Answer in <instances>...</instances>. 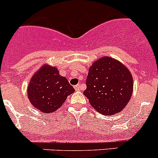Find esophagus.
Segmentation results:
<instances>
[{"mask_svg": "<svg viewBox=\"0 0 158 158\" xmlns=\"http://www.w3.org/2000/svg\"><path fill=\"white\" fill-rule=\"evenodd\" d=\"M74 89H76V91H79V89H80V85H79V84H78V85H75V86H74Z\"/></svg>", "mask_w": 158, "mask_h": 158, "instance_id": "34e87169", "label": "esophagus"}]
</instances>
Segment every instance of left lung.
<instances>
[{
    "label": "left lung",
    "instance_id": "8db88e82",
    "mask_svg": "<svg viewBox=\"0 0 158 158\" xmlns=\"http://www.w3.org/2000/svg\"><path fill=\"white\" fill-rule=\"evenodd\" d=\"M83 94L100 114L112 115L125 109L133 89L130 72L120 62L103 57L89 70Z\"/></svg>",
    "mask_w": 158,
    "mask_h": 158
}]
</instances>
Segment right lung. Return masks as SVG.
Instances as JSON below:
<instances>
[{"label":"right lung","instance_id":"add662e5","mask_svg":"<svg viewBox=\"0 0 158 158\" xmlns=\"http://www.w3.org/2000/svg\"><path fill=\"white\" fill-rule=\"evenodd\" d=\"M75 91L55 67L44 66L32 77L27 89L31 104L42 112L56 111Z\"/></svg>","mask_w":158,"mask_h":158}]
</instances>
